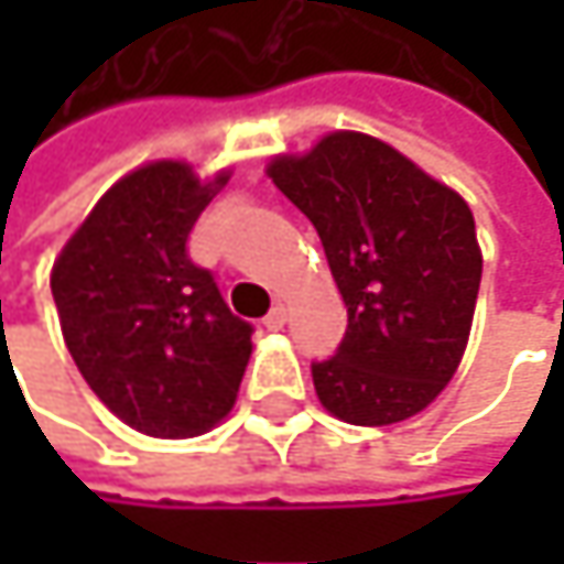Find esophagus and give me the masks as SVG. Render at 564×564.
<instances>
[{
    "label": "esophagus",
    "instance_id": "1",
    "mask_svg": "<svg viewBox=\"0 0 564 564\" xmlns=\"http://www.w3.org/2000/svg\"><path fill=\"white\" fill-rule=\"evenodd\" d=\"M283 323H286V310H283V303H278V306H271V313L264 316V326H268V329H283Z\"/></svg>",
    "mask_w": 564,
    "mask_h": 564
}]
</instances>
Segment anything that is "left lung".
I'll list each match as a JSON object with an SVG mask.
<instances>
[{
	"instance_id": "8db88e82",
	"label": "left lung",
	"mask_w": 564,
	"mask_h": 564,
	"mask_svg": "<svg viewBox=\"0 0 564 564\" xmlns=\"http://www.w3.org/2000/svg\"><path fill=\"white\" fill-rule=\"evenodd\" d=\"M268 175L313 221L349 326L313 362L329 414L386 427L424 411L467 349L484 258L467 202L366 133H329Z\"/></svg>"
}]
</instances>
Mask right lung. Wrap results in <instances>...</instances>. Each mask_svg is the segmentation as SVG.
I'll use <instances>...</instances> for the list:
<instances>
[{
    "mask_svg": "<svg viewBox=\"0 0 564 564\" xmlns=\"http://www.w3.org/2000/svg\"><path fill=\"white\" fill-rule=\"evenodd\" d=\"M228 182L185 163L123 175L70 235L52 271L61 333L94 394L150 437L218 424L251 359L254 326L235 316L188 258V235Z\"/></svg>",
    "mask_w": 564,
    "mask_h": 564,
    "instance_id": "obj_1",
    "label": "right lung"
}]
</instances>
